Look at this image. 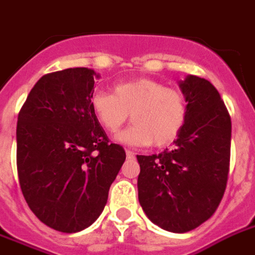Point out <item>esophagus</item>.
Returning <instances> with one entry per match:
<instances>
[{
    "label": "esophagus",
    "mask_w": 255,
    "mask_h": 255,
    "mask_svg": "<svg viewBox=\"0 0 255 255\" xmlns=\"http://www.w3.org/2000/svg\"><path fill=\"white\" fill-rule=\"evenodd\" d=\"M126 154H127V158H133L134 157V153L132 152V150H126Z\"/></svg>",
    "instance_id": "obj_1"
}]
</instances>
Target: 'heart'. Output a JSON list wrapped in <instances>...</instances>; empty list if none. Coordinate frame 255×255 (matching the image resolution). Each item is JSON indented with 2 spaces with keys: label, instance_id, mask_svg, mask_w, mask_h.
Wrapping results in <instances>:
<instances>
[{
  "label": "heart",
  "instance_id": "b5f03b06",
  "mask_svg": "<svg viewBox=\"0 0 255 255\" xmlns=\"http://www.w3.org/2000/svg\"><path fill=\"white\" fill-rule=\"evenodd\" d=\"M90 107L109 132H117L129 118L131 127L115 136L126 145H169L179 136L187 117V103L179 90L152 78L119 82L111 93H94Z\"/></svg>",
  "mask_w": 255,
  "mask_h": 255
}]
</instances>
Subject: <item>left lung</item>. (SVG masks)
Masks as SVG:
<instances>
[{
  "mask_svg": "<svg viewBox=\"0 0 255 255\" xmlns=\"http://www.w3.org/2000/svg\"><path fill=\"white\" fill-rule=\"evenodd\" d=\"M187 117L174 146L137 156L138 202L153 224L186 233L220 204L228 179L232 123L214 85L188 74L179 81Z\"/></svg>",
  "mask_w": 255,
  "mask_h": 255,
  "instance_id": "left-lung-1",
  "label": "left lung"
}]
</instances>
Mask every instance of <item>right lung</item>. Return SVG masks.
Listing matches in <instances>:
<instances>
[{
  "label": "right lung",
  "instance_id": "obj_1",
  "mask_svg": "<svg viewBox=\"0 0 255 255\" xmlns=\"http://www.w3.org/2000/svg\"><path fill=\"white\" fill-rule=\"evenodd\" d=\"M97 78L88 68L45 74L18 115L22 194L41 223L63 233L84 231L98 219L126 160L90 107Z\"/></svg>",
  "mask_w": 255,
  "mask_h": 255
}]
</instances>
